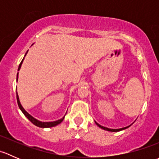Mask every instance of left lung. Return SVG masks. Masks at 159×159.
Wrapping results in <instances>:
<instances>
[{
	"instance_id": "obj_1",
	"label": "left lung",
	"mask_w": 159,
	"mask_h": 159,
	"mask_svg": "<svg viewBox=\"0 0 159 159\" xmlns=\"http://www.w3.org/2000/svg\"><path fill=\"white\" fill-rule=\"evenodd\" d=\"M95 123H96V125H97L98 126L99 128H101V129H104V130H106V131H121V130L126 129H127V128H129V127H130V126H131V125H129V126H128V127L122 128V129H108V128H105V127H103V126L100 125L98 124V123L96 122V121H95Z\"/></svg>"
}]
</instances>
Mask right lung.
Segmentation results:
<instances>
[{"label":"right lung","instance_id":"obj_1","mask_svg":"<svg viewBox=\"0 0 159 159\" xmlns=\"http://www.w3.org/2000/svg\"><path fill=\"white\" fill-rule=\"evenodd\" d=\"M27 53H28V51L26 52V54H25V57L26 56ZM24 59H25V57L23 58V60L21 61V62L20 63V65H19V67H18V70H20V67H21V65H22V62H23ZM17 78H18V73H17ZM17 105H18L19 108H20V109L21 110V111L23 112L24 115H25V116L27 117V118H28V119L30 120V121H31L32 123H33L34 125L38 126V127H40V128H51V127H54V126H56L58 124H60L61 122L62 121H63V119L65 118V117L64 118H62L61 119H59L57 120V121H51V122H42V121H38V120L35 119L34 118H33V117L31 116V115H29V114L28 113V112L26 111L25 109H24V108L22 107V105H20V101H19V98H18V95H17Z\"/></svg>","mask_w":159,"mask_h":159}]
</instances>
